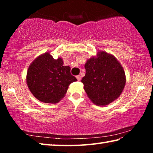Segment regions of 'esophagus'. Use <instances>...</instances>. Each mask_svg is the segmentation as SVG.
I'll use <instances>...</instances> for the list:
<instances>
[{
	"label": "esophagus",
	"mask_w": 153,
	"mask_h": 153,
	"mask_svg": "<svg viewBox=\"0 0 153 153\" xmlns=\"http://www.w3.org/2000/svg\"><path fill=\"white\" fill-rule=\"evenodd\" d=\"M76 78L77 79V80H78V81H80V80H81V76H79V75H78V76H76Z\"/></svg>",
	"instance_id": "34e87169"
}]
</instances>
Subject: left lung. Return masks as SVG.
I'll use <instances>...</instances> for the list:
<instances>
[{"mask_svg":"<svg viewBox=\"0 0 153 153\" xmlns=\"http://www.w3.org/2000/svg\"><path fill=\"white\" fill-rule=\"evenodd\" d=\"M86 75L82 79L90 100L97 105H107L120 97L126 84L123 67L113 55L100 52L98 58L85 64Z\"/></svg>","mask_w":153,"mask_h":153,"instance_id":"obj_1","label":"left lung"}]
</instances>
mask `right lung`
Returning a JSON list of instances; mask_svg holds the SVG:
<instances>
[{"label":"right lung","instance_id":"obj_1","mask_svg":"<svg viewBox=\"0 0 153 153\" xmlns=\"http://www.w3.org/2000/svg\"><path fill=\"white\" fill-rule=\"evenodd\" d=\"M70 69V67L63 65L61 58L55 59L49 53H45L33 61L28 68V88L40 101L58 102L66 94L69 84L77 81Z\"/></svg>","mask_w":153,"mask_h":153}]
</instances>
